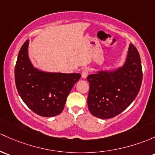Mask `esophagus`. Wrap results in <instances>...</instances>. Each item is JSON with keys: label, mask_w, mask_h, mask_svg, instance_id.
<instances>
[{"label": "esophagus", "mask_w": 155, "mask_h": 155, "mask_svg": "<svg viewBox=\"0 0 155 155\" xmlns=\"http://www.w3.org/2000/svg\"><path fill=\"white\" fill-rule=\"evenodd\" d=\"M88 73H89V71L88 69H87V68H84V70L82 71V78H86L87 76V75H88Z\"/></svg>", "instance_id": "obj_1"}]
</instances>
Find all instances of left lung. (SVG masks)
Returning a JSON list of instances; mask_svg holds the SVG:
<instances>
[{
    "label": "left lung",
    "instance_id": "8db88e82",
    "mask_svg": "<svg viewBox=\"0 0 155 155\" xmlns=\"http://www.w3.org/2000/svg\"><path fill=\"white\" fill-rule=\"evenodd\" d=\"M142 79L140 56L131 44L123 68L114 72L99 71L87 76L90 84L87 105L91 114L100 119L120 114L137 97Z\"/></svg>",
    "mask_w": 155,
    "mask_h": 155
}]
</instances>
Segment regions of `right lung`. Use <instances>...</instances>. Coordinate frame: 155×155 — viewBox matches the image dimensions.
Segmentation results:
<instances>
[{"label": "right lung", "instance_id": "add662e5", "mask_svg": "<svg viewBox=\"0 0 155 155\" xmlns=\"http://www.w3.org/2000/svg\"><path fill=\"white\" fill-rule=\"evenodd\" d=\"M28 44L27 40L22 45L15 67L17 91L34 113L45 117L56 116L64 109L67 97L81 74L39 71L28 58Z\"/></svg>", "mask_w": 155, "mask_h": 155}]
</instances>
